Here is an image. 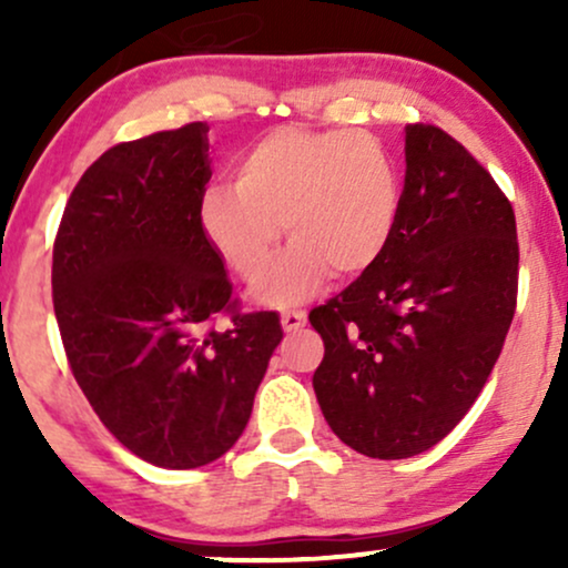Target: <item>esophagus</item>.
<instances>
[{"label":"esophagus","mask_w":568,"mask_h":568,"mask_svg":"<svg viewBox=\"0 0 568 568\" xmlns=\"http://www.w3.org/2000/svg\"><path fill=\"white\" fill-rule=\"evenodd\" d=\"M280 323H283L285 334H298V331H302L304 325H306V312H302V310L283 312V317H280Z\"/></svg>","instance_id":"34e87169"}]
</instances>
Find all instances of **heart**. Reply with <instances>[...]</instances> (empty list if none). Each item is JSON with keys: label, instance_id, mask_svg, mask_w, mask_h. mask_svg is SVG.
<instances>
[{"label": "heart", "instance_id": "heart-1", "mask_svg": "<svg viewBox=\"0 0 568 568\" xmlns=\"http://www.w3.org/2000/svg\"><path fill=\"white\" fill-rule=\"evenodd\" d=\"M403 213V179L389 149L352 130L275 128L234 165V184H211L197 200L207 245L234 275L256 285L280 234L293 240L258 302L291 306L325 283L374 270Z\"/></svg>", "mask_w": 568, "mask_h": 568}]
</instances>
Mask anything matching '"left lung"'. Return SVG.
I'll return each instance as SVG.
<instances>
[{"mask_svg": "<svg viewBox=\"0 0 568 568\" xmlns=\"http://www.w3.org/2000/svg\"><path fill=\"white\" fill-rule=\"evenodd\" d=\"M513 205L433 125H406V184L382 262L310 312L312 376L328 427L371 459H408L470 410L515 315Z\"/></svg>", "mask_w": 568, "mask_h": 568, "instance_id": "left-lung-1", "label": "left lung"}]
</instances>
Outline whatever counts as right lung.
Instances as JSON below:
<instances>
[{
  "mask_svg": "<svg viewBox=\"0 0 568 568\" xmlns=\"http://www.w3.org/2000/svg\"><path fill=\"white\" fill-rule=\"evenodd\" d=\"M207 128L116 143L84 171L53 247V306L71 374L128 452L168 470L216 462L251 419L283 342L277 312L232 315L224 262L197 224Z\"/></svg>",
  "mask_w": 568,
  "mask_h": 568,
  "instance_id": "add662e5",
  "label": "right lung"
}]
</instances>
